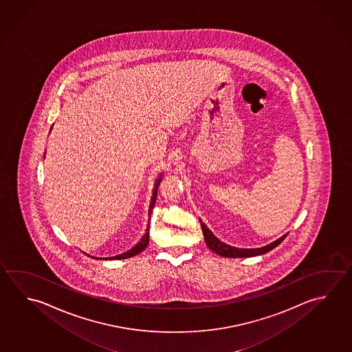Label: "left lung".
Instances as JSON below:
<instances>
[{
  "label": "left lung",
  "instance_id": "1",
  "mask_svg": "<svg viewBox=\"0 0 352 352\" xmlns=\"http://www.w3.org/2000/svg\"><path fill=\"white\" fill-rule=\"evenodd\" d=\"M200 220V225L203 228L204 240L206 246L209 247L212 252L221 256V257H228V258H245V257H254V256H259V254H265V253L270 252L274 247H277L282 241L287 237L285 234L279 237L278 240L273 241L270 245H265L263 247H258V248H239V247L230 246L223 243L222 241L219 240L215 234L210 231L208 226Z\"/></svg>",
  "mask_w": 352,
  "mask_h": 352
}]
</instances>
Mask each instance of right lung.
Returning <instances> with one entry per match:
<instances>
[{
    "mask_svg": "<svg viewBox=\"0 0 352 352\" xmlns=\"http://www.w3.org/2000/svg\"><path fill=\"white\" fill-rule=\"evenodd\" d=\"M53 127H50V131H52ZM44 158H45V153H44ZM162 177H163V173L160 174V178L155 179V188H153V192H152V197H151V204H149V210H148V216L151 217V214H152V210L155 208V199H157V192H158V186L161 184ZM149 222L148 225H147V228H146V232L142 236V239L140 240V242L135 245V246L132 247L131 250H129L127 252L121 253V254H118V256H113V257H106V258H100V259H109V261H112V259H126L130 258V257H133V256H136L138 253L142 252L143 250L147 247L149 242ZM87 254V253H85ZM89 256V254H87ZM91 257V256H90ZM91 258H98V257H91Z\"/></svg>",
    "mask_w": 352,
    "mask_h": 352,
    "instance_id": "add662e5",
    "label": "right lung"
}]
</instances>
